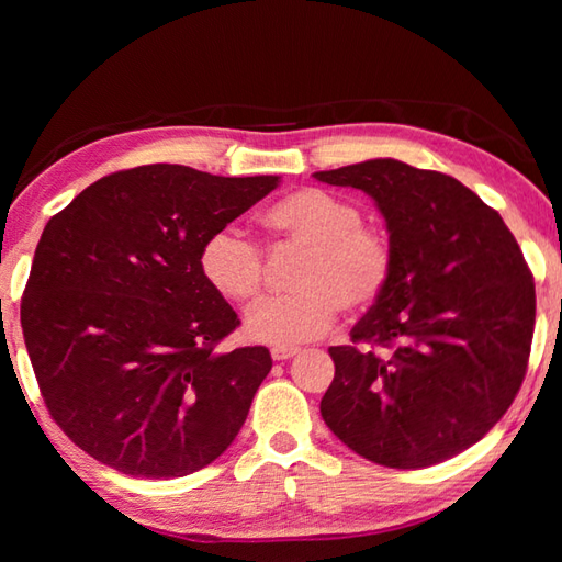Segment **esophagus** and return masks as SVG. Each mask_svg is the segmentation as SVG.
Segmentation results:
<instances>
[{"mask_svg": "<svg viewBox=\"0 0 562 562\" xmlns=\"http://www.w3.org/2000/svg\"><path fill=\"white\" fill-rule=\"evenodd\" d=\"M294 355H300V350H296V348H272V360H278V362L292 360Z\"/></svg>", "mask_w": 562, "mask_h": 562, "instance_id": "1", "label": "esophagus"}]
</instances>
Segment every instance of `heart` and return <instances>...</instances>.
<instances>
[{
	"instance_id": "1",
	"label": "heart",
	"mask_w": 562,
	"mask_h": 562,
	"mask_svg": "<svg viewBox=\"0 0 562 562\" xmlns=\"http://www.w3.org/2000/svg\"><path fill=\"white\" fill-rule=\"evenodd\" d=\"M272 236L300 244L306 256L294 274V292L262 300L246 314L250 340L290 348L321 338L336 324L340 306L362 312L389 288L393 250L379 229L362 224L350 200L321 188H302L262 214ZM202 280L232 304H250L262 288L260 248L238 229L222 226L200 246Z\"/></svg>"
}]
</instances>
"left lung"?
I'll use <instances>...</instances> for the list:
<instances>
[{
	"label": "left lung",
	"mask_w": 562,
	"mask_h": 562,
	"mask_svg": "<svg viewBox=\"0 0 562 562\" xmlns=\"http://www.w3.org/2000/svg\"><path fill=\"white\" fill-rule=\"evenodd\" d=\"M314 178L364 190L393 250L389 288L350 330L355 345L328 350L336 376L321 417L389 469L457 457L491 432L527 374L536 290L517 238L447 173L369 159Z\"/></svg>",
	"instance_id": "8db88e82"
}]
</instances>
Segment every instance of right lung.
Returning a JSON list of instances; mask_svg holds the SVG:
<instances>
[{"label":"right lung","instance_id":"add662e5","mask_svg":"<svg viewBox=\"0 0 562 562\" xmlns=\"http://www.w3.org/2000/svg\"><path fill=\"white\" fill-rule=\"evenodd\" d=\"M280 176L149 164L103 176L45 224L21 328L53 420L135 479H181L236 439L272 360L217 352L241 324L202 280L205 238Z\"/></svg>","mask_w":562,"mask_h":562}]
</instances>
